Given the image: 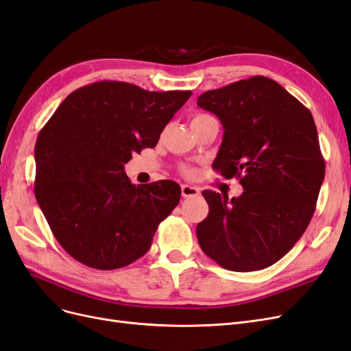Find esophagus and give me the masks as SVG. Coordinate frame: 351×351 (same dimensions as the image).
I'll list each match as a JSON object with an SVG mask.
<instances>
[{"instance_id": "34e87169", "label": "esophagus", "mask_w": 351, "mask_h": 351, "mask_svg": "<svg viewBox=\"0 0 351 351\" xmlns=\"http://www.w3.org/2000/svg\"><path fill=\"white\" fill-rule=\"evenodd\" d=\"M180 191H182V197H184V198H191V197L199 195V188H198V186L182 185V186H180Z\"/></svg>"}]
</instances>
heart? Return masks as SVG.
Listing matches in <instances>:
<instances>
[{
	"instance_id": "obj_1",
	"label": "heart",
	"mask_w": 351,
	"mask_h": 351,
	"mask_svg": "<svg viewBox=\"0 0 351 351\" xmlns=\"http://www.w3.org/2000/svg\"><path fill=\"white\" fill-rule=\"evenodd\" d=\"M208 115H202V114H198V115H195L194 118H192V121L191 122H195V121H199V119H202V118H207ZM184 173H186V175H192L194 173V169H191V167H184Z\"/></svg>"
}]
</instances>
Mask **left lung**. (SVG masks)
<instances>
[{"instance_id": "obj_1", "label": "left lung", "mask_w": 351, "mask_h": 351, "mask_svg": "<svg viewBox=\"0 0 351 351\" xmlns=\"http://www.w3.org/2000/svg\"><path fill=\"white\" fill-rule=\"evenodd\" d=\"M197 105L224 130L213 167L243 188L232 199L202 191L210 211L197 226L201 250L239 273L273 265L306 230L325 176L312 114L263 75L208 90Z\"/></svg>"}]
</instances>
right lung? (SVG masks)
I'll return each instance as SVG.
<instances>
[{"label":"right lung","mask_w":351,"mask_h":351,"mask_svg":"<svg viewBox=\"0 0 351 351\" xmlns=\"http://www.w3.org/2000/svg\"><path fill=\"white\" fill-rule=\"evenodd\" d=\"M192 92H147L97 82L66 96L38 135L35 195L49 228L78 263L117 269L150 250L180 186H135L123 165L160 138Z\"/></svg>","instance_id":"right-lung-1"}]
</instances>
